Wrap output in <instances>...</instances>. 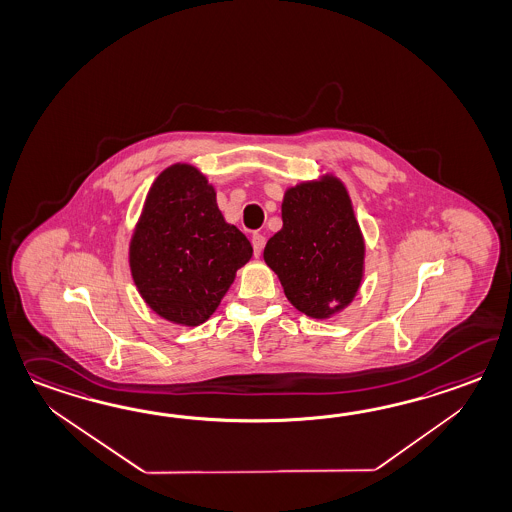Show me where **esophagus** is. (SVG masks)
I'll return each mask as SVG.
<instances>
[{"label":"esophagus","instance_id":"34e87169","mask_svg":"<svg viewBox=\"0 0 512 512\" xmlns=\"http://www.w3.org/2000/svg\"><path fill=\"white\" fill-rule=\"evenodd\" d=\"M251 244H253V253H255V257H259L261 255L262 250H264V244H266V239L259 235V233H255L253 237H251Z\"/></svg>","mask_w":512,"mask_h":512}]
</instances>
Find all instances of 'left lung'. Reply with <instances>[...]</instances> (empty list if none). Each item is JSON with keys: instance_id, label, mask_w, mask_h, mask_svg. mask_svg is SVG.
<instances>
[{"instance_id": "8db88e82", "label": "left lung", "mask_w": 512, "mask_h": 512, "mask_svg": "<svg viewBox=\"0 0 512 512\" xmlns=\"http://www.w3.org/2000/svg\"><path fill=\"white\" fill-rule=\"evenodd\" d=\"M283 228L266 242L264 261L284 296L314 319L353 303L364 279L365 244L345 185L332 174L286 189Z\"/></svg>"}]
</instances>
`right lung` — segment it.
I'll use <instances>...</instances> for the list:
<instances>
[{
	"instance_id": "add662e5",
	"label": "right lung",
	"mask_w": 512,
	"mask_h": 512,
	"mask_svg": "<svg viewBox=\"0 0 512 512\" xmlns=\"http://www.w3.org/2000/svg\"><path fill=\"white\" fill-rule=\"evenodd\" d=\"M251 255L250 240L224 220L202 172L176 163L159 174L130 240L132 279L158 316L202 325Z\"/></svg>"
}]
</instances>
